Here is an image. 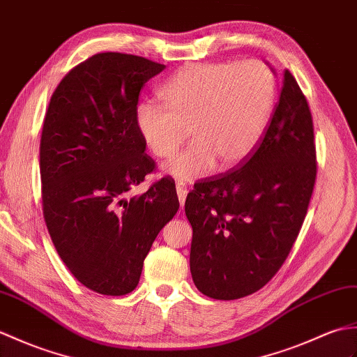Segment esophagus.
<instances>
[{"instance_id":"1","label":"esophagus","mask_w":357,"mask_h":357,"mask_svg":"<svg viewBox=\"0 0 357 357\" xmlns=\"http://www.w3.org/2000/svg\"><path fill=\"white\" fill-rule=\"evenodd\" d=\"M176 191H177V197H178L180 206H183V204H185V200H186V195H188L186 186H183L181 183H177V185H176Z\"/></svg>"}]
</instances>
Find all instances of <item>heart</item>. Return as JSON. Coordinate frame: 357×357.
<instances>
[{
    "label": "heart",
    "mask_w": 357,
    "mask_h": 357,
    "mask_svg": "<svg viewBox=\"0 0 357 357\" xmlns=\"http://www.w3.org/2000/svg\"><path fill=\"white\" fill-rule=\"evenodd\" d=\"M160 96L166 107L142 102L134 122L158 158H171L188 136L192 139L165 168L188 181L206 176L215 163L220 169L235 168L253 153L271 119L276 85L261 61L208 62L180 68Z\"/></svg>",
    "instance_id": "obj_1"
}]
</instances>
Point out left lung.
I'll return each instance as SVG.
<instances>
[{"label": "left lung", "mask_w": 357, "mask_h": 357, "mask_svg": "<svg viewBox=\"0 0 357 357\" xmlns=\"http://www.w3.org/2000/svg\"><path fill=\"white\" fill-rule=\"evenodd\" d=\"M244 162L186 197L192 281L213 299L263 289L304 223L316 178L314 134L307 99L289 70L271 125Z\"/></svg>", "instance_id": "left-lung-1"}]
</instances>
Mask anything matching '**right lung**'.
Returning a JSON list of instances; mask_svg holds the SVG:
<instances>
[{
  "label": "right lung",
  "instance_id": "right-lung-1",
  "mask_svg": "<svg viewBox=\"0 0 357 357\" xmlns=\"http://www.w3.org/2000/svg\"><path fill=\"white\" fill-rule=\"evenodd\" d=\"M163 64L126 53H98L70 70L45 113L39 171L43 212L58 255L100 295L137 287L162 227L178 211L174 180L130 191L154 169L134 122L144 85Z\"/></svg>",
  "mask_w": 357,
  "mask_h": 357
}]
</instances>
